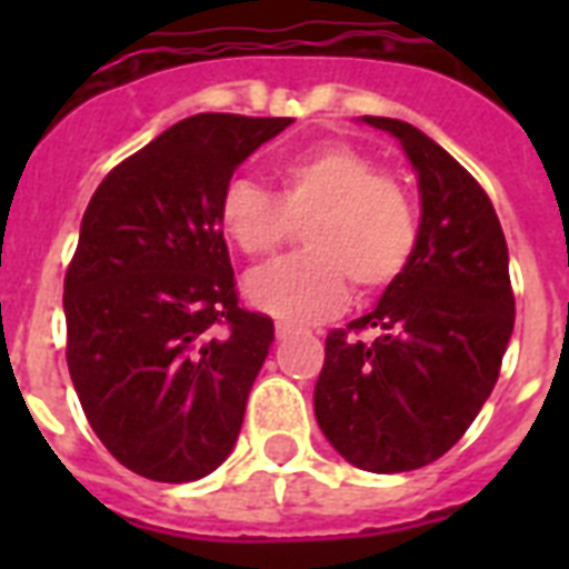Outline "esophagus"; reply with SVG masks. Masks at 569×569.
<instances>
[{"label": "esophagus", "instance_id": "obj_1", "mask_svg": "<svg viewBox=\"0 0 569 569\" xmlns=\"http://www.w3.org/2000/svg\"><path fill=\"white\" fill-rule=\"evenodd\" d=\"M274 333H277V339H289V337H295V328L292 325H286V321H277Z\"/></svg>", "mask_w": 569, "mask_h": 569}]
</instances>
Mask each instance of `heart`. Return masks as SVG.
<instances>
[{"label":"heart","instance_id":"b5f03b06","mask_svg":"<svg viewBox=\"0 0 569 569\" xmlns=\"http://www.w3.org/2000/svg\"><path fill=\"white\" fill-rule=\"evenodd\" d=\"M280 194L232 180L221 194V227L248 257H271L303 230V257L259 268L244 292L257 310L307 325L328 319L348 298L396 283L416 248V214L407 191L378 173L348 144H316L280 164Z\"/></svg>","mask_w":569,"mask_h":569}]
</instances>
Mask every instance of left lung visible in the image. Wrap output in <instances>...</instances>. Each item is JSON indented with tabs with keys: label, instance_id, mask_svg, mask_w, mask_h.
<instances>
[{
	"label": "left lung",
	"instance_id": "8db88e82",
	"mask_svg": "<svg viewBox=\"0 0 569 569\" xmlns=\"http://www.w3.org/2000/svg\"><path fill=\"white\" fill-rule=\"evenodd\" d=\"M405 150L419 180L413 257L378 307L333 330L316 380V422L366 472H407L463 437L499 378L513 330L502 223L485 189L422 129L363 118Z\"/></svg>",
	"mask_w": 569,
	"mask_h": 569
}]
</instances>
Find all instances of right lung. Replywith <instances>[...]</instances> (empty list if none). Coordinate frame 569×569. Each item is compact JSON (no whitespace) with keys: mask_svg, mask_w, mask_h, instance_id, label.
I'll list each match as a JSON object with an SVG mask.
<instances>
[{"mask_svg":"<svg viewBox=\"0 0 569 569\" xmlns=\"http://www.w3.org/2000/svg\"><path fill=\"white\" fill-rule=\"evenodd\" d=\"M289 123L180 120L84 209L64 277L67 366L93 433L150 481L209 476L239 440L274 321L239 307L218 209L232 171Z\"/></svg>","mask_w":569,"mask_h":569,"instance_id":"obj_1","label":"right lung"}]
</instances>
